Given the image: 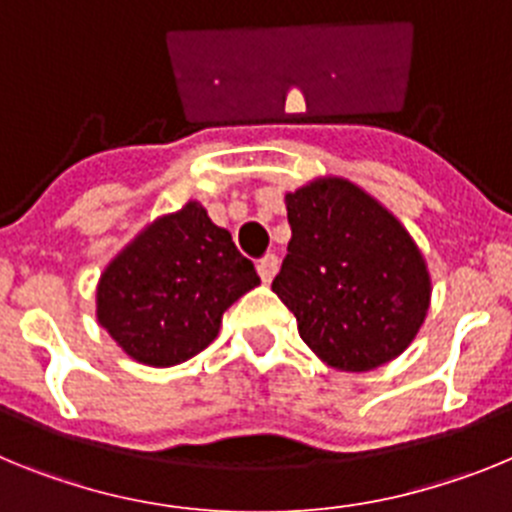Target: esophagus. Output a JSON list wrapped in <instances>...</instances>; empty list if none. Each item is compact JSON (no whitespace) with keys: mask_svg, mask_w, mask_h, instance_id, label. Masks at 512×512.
<instances>
[{"mask_svg":"<svg viewBox=\"0 0 512 512\" xmlns=\"http://www.w3.org/2000/svg\"><path fill=\"white\" fill-rule=\"evenodd\" d=\"M277 271H279V259L274 256V253H266L264 259L259 261V277L269 284L271 279L277 277Z\"/></svg>","mask_w":512,"mask_h":512,"instance_id":"34e87169","label":"esophagus"}]
</instances>
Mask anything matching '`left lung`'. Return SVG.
Segmentation results:
<instances>
[{"label":"left lung","instance_id":"left-lung-1","mask_svg":"<svg viewBox=\"0 0 512 512\" xmlns=\"http://www.w3.org/2000/svg\"><path fill=\"white\" fill-rule=\"evenodd\" d=\"M292 241L271 282L300 338L338 372H372L415 341L431 271L408 228L343 176L284 194Z\"/></svg>","mask_w":512,"mask_h":512}]
</instances>
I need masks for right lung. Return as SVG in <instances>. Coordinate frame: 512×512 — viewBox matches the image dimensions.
Here are the masks:
<instances>
[{
    "mask_svg": "<svg viewBox=\"0 0 512 512\" xmlns=\"http://www.w3.org/2000/svg\"><path fill=\"white\" fill-rule=\"evenodd\" d=\"M261 279L225 228L189 200L117 251L97 282V323L133 361L176 366L210 346L223 312Z\"/></svg>",
    "mask_w": 512,
    "mask_h": 512,
    "instance_id": "right-lung-1",
    "label": "right lung"
}]
</instances>
